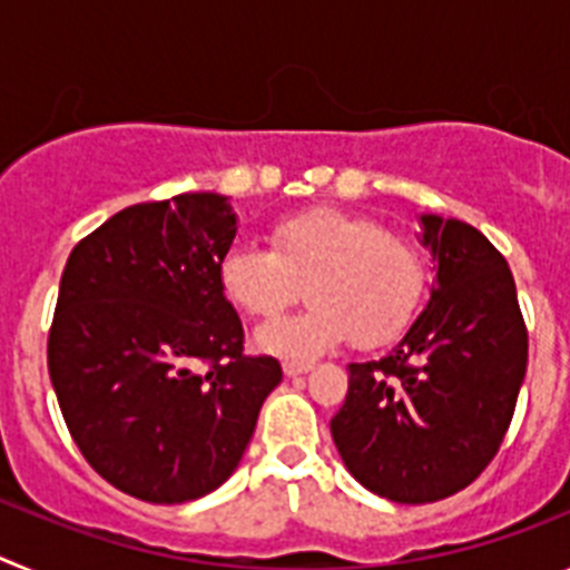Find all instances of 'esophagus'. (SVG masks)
<instances>
[{
	"label": "esophagus",
	"mask_w": 570,
	"mask_h": 570,
	"mask_svg": "<svg viewBox=\"0 0 570 570\" xmlns=\"http://www.w3.org/2000/svg\"><path fill=\"white\" fill-rule=\"evenodd\" d=\"M311 362H285V365H282V371H285V376H299V374H308L311 371Z\"/></svg>",
	"instance_id": "1"
}]
</instances>
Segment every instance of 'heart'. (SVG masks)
I'll return each instance as SVG.
<instances>
[{"mask_svg": "<svg viewBox=\"0 0 570 570\" xmlns=\"http://www.w3.org/2000/svg\"><path fill=\"white\" fill-rule=\"evenodd\" d=\"M271 250L234 245L219 256L225 299L254 320H271L299 299L311 305L268 322L256 345L279 356H316L351 340L362 351L394 342L414 322L428 291V265L407 236L340 208H308L268 228Z\"/></svg>", "mask_w": 570, "mask_h": 570, "instance_id": "b5f03b06", "label": "heart"}]
</instances>
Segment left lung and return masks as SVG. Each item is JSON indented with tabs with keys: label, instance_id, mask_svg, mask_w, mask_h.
<instances>
[{
	"label": "left lung",
	"instance_id": "1",
	"mask_svg": "<svg viewBox=\"0 0 570 570\" xmlns=\"http://www.w3.org/2000/svg\"><path fill=\"white\" fill-rule=\"evenodd\" d=\"M436 285L387 356L347 365L331 434L367 491L445 500L500 451L528 367V328L505 256L460 219L422 216Z\"/></svg>",
	"mask_w": 570,
	"mask_h": 570
}]
</instances>
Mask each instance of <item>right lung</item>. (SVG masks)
I'll list each match as a JSON object with an SVG mask.
<instances>
[{
    "label": "right lung",
    "mask_w": 570,
    "mask_h": 570,
    "mask_svg": "<svg viewBox=\"0 0 570 570\" xmlns=\"http://www.w3.org/2000/svg\"><path fill=\"white\" fill-rule=\"evenodd\" d=\"M236 216L219 194H179L114 214L77 242L59 282L48 371L88 465L156 505L199 500L239 465L274 356L216 282Z\"/></svg>",
    "instance_id": "1"
}]
</instances>
